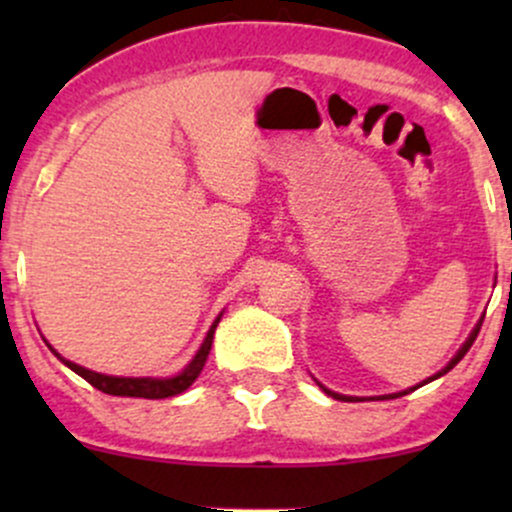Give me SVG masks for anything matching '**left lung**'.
Returning <instances> with one entry per match:
<instances>
[{"label": "left lung", "mask_w": 512, "mask_h": 512, "mask_svg": "<svg viewBox=\"0 0 512 512\" xmlns=\"http://www.w3.org/2000/svg\"><path fill=\"white\" fill-rule=\"evenodd\" d=\"M481 322H484V317H481V320L477 322V325H474V330H472V332H469V337H467V339H464V344L460 346V349H457V354L450 358V361H448V366H443V368H440L436 375H431V378H426V380H424V383H419V385L409 387V390H402V392H392V395H380L378 399H395V397L409 395V392H414V390H416V387H421V385L431 383V380H438V378H440V375L450 373V370H452V368H455V366H457V363H460V361H462V358H464V354H467V351H469V346H472V344H474V339H477V334H479V327H481ZM315 383H317V380H315ZM317 385H320V387H322V392H325V395H330V397H334V399H342V402H354V399H363V397H349V395H339V392H332V390H327V387H325V385H322V383H317ZM370 399H375V397H370Z\"/></svg>", "instance_id": "8db88e82"}]
</instances>
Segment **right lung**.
<instances>
[{"mask_svg": "<svg viewBox=\"0 0 512 512\" xmlns=\"http://www.w3.org/2000/svg\"><path fill=\"white\" fill-rule=\"evenodd\" d=\"M221 315L216 317L214 322H211L207 337H204L202 346L197 349V354L190 358V363H187L185 368L180 370V373L175 375H168V378H122V375H105V373H96V370H88L84 366H79V363L74 361H67V358L57 354L55 349V356L60 358L67 368H72L76 375H81V378L86 380V383H91L96 390L105 392V395H115V397H144V399H166V397H173V395H180V392H185L187 387H190L195 380L199 378V373H202L204 363H207V356L211 351V342H214V332H216V325L221 322Z\"/></svg>", "mask_w": 512, "mask_h": 512, "instance_id": "obj_1", "label": "right lung"}]
</instances>
